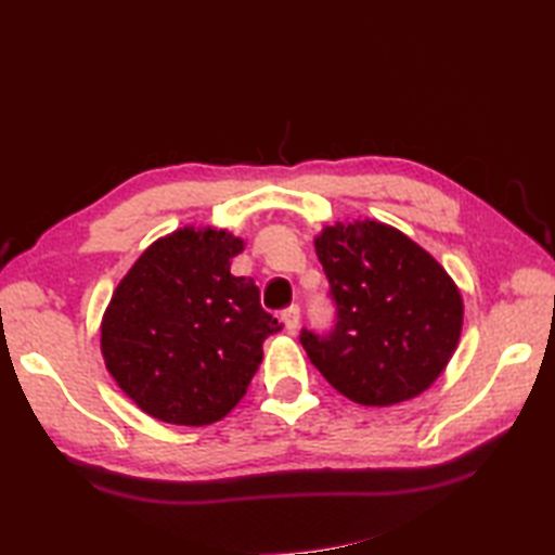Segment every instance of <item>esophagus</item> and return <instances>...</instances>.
Segmentation results:
<instances>
[{
    "instance_id": "1",
    "label": "esophagus",
    "mask_w": 555,
    "mask_h": 555,
    "mask_svg": "<svg viewBox=\"0 0 555 555\" xmlns=\"http://www.w3.org/2000/svg\"><path fill=\"white\" fill-rule=\"evenodd\" d=\"M281 322H284V328L288 334H293L300 324V308L298 305H291L284 312H281Z\"/></svg>"
}]
</instances>
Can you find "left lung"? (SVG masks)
<instances>
[{
	"mask_svg": "<svg viewBox=\"0 0 555 555\" xmlns=\"http://www.w3.org/2000/svg\"><path fill=\"white\" fill-rule=\"evenodd\" d=\"M314 250L336 324L302 328L300 344L324 379L360 405H393L439 379L463 328V298L436 259L379 221L326 227Z\"/></svg>",
	"mask_w": 555,
	"mask_h": 555,
	"instance_id": "1",
	"label": "left lung"
}]
</instances>
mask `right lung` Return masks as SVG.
<instances>
[{
  "label": "right lung",
  "instance_id": "add662e5",
  "mask_svg": "<svg viewBox=\"0 0 555 555\" xmlns=\"http://www.w3.org/2000/svg\"><path fill=\"white\" fill-rule=\"evenodd\" d=\"M243 241L185 227L152 243L116 286L102 320L114 382L150 417L203 427L238 405L281 324L253 279L233 276Z\"/></svg>",
  "mask_w": 555,
  "mask_h": 555
}]
</instances>
